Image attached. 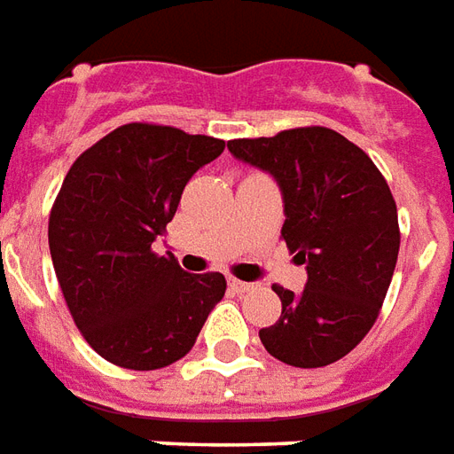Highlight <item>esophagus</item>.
Instances as JSON below:
<instances>
[{
	"mask_svg": "<svg viewBox=\"0 0 454 454\" xmlns=\"http://www.w3.org/2000/svg\"><path fill=\"white\" fill-rule=\"evenodd\" d=\"M228 286L233 288L236 294H247V291H254L253 281H238V278H228Z\"/></svg>",
	"mask_w": 454,
	"mask_h": 454,
	"instance_id": "obj_1",
	"label": "esophagus"
}]
</instances>
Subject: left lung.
Masks as SVG:
<instances>
[{
  "instance_id": "obj_1",
  "label": "left lung",
  "mask_w": 454,
  "mask_h": 454,
  "mask_svg": "<svg viewBox=\"0 0 454 454\" xmlns=\"http://www.w3.org/2000/svg\"><path fill=\"white\" fill-rule=\"evenodd\" d=\"M228 151L277 180L281 236L308 271L301 294L274 286L281 317L260 330L262 344L295 368L334 364L371 332L395 274L399 223L387 183L364 151L327 127L233 139Z\"/></svg>"
}]
</instances>
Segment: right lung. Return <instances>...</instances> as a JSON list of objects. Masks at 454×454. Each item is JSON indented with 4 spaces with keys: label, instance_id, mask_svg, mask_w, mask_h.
Here are the masks:
<instances>
[{
    "label": "right lung",
    "instance_id": "1",
    "mask_svg": "<svg viewBox=\"0 0 454 454\" xmlns=\"http://www.w3.org/2000/svg\"><path fill=\"white\" fill-rule=\"evenodd\" d=\"M226 142L160 124H122L74 160L50 214L57 281L76 327L106 361L156 371L180 361L226 294L218 271L159 257L184 184Z\"/></svg>",
    "mask_w": 454,
    "mask_h": 454
}]
</instances>
